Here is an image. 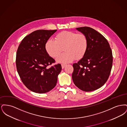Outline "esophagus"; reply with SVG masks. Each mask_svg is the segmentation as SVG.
Returning a JSON list of instances; mask_svg holds the SVG:
<instances>
[{
	"label": "esophagus",
	"mask_w": 127,
	"mask_h": 127,
	"mask_svg": "<svg viewBox=\"0 0 127 127\" xmlns=\"http://www.w3.org/2000/svg\"><path fill=\"white\" fill-rule=\"evenodd\" d=\"M66 66V64H61V66H62V68L63 69L64 67H65V66Z\"/></svg>",
	"instance_id": "34e87169"
}]
</instances>
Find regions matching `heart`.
<instances>
[{
    "instance_id": "obj_1",
    "label": "heart",
    "mask_w": 127,
    "mask_h": 127,
    "mask_svg": "<svg viewBox=\"0 0 127 127\" xmlns=\"http://www.w3.org/2000/svg\"><path fill=\"white\" fill-rule=\"evenodd\" d=\"M55 40L49 39L45 45L46 50L50 57L56 58L60 63H68L74 59L79 60L86 54L88 48V39L83 33H77L71 31H63L57 34Z\"/></svg>"
}]
</instances>
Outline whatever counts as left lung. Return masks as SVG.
I'll list each match as a JSON object with an SVG mask.
<instances>
[{
	"label": "left lung",
	"mask_w": 127,
	"mask_h": 127,
	"mask_svg": "<svg viewBox=\"0 0 127 127\" xmlns=\"http://www.w3.org/2000/svg\"><path fill=\"white\" fill-rule=\"evenodd\" d=\"M76 29L87 36L88 48L84 56L73 64V81L82 91H94L109 79L113 62L111 49L106 38L93 29L84 27Z\"/></svg>",
	"instance_id": "obj_1"
}]
</instances>
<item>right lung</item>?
I'll list each match as a JSON object with an SVG mask.
<instances>
[{"mask_svg": "<svg viewBox=\"0 0 127 127\" xmlns=\"http://www.w3.org/2000/svg\"><path fill=\"white\" fill-rule=\"evenodd\" d=\"M57 30H37L25 36L18 46L16 63L18 75L30 91L44 93L56 86L62 67L48 54L45 45Z\"/></svg>", "mask_w": 127, "mask_h": 127, "instance_id": "obj_1", "label": "right lung"}]
</instances>
